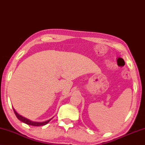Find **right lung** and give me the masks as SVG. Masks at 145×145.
<instances>
[{"instance_id": "right-lung-1", "label": "right lung", "mask_w": 145, "mask_h": 145, "mask_svg": "<svg viewBox=\"0 0 145 145\" xmlns=\"http://www.w3.org/2000/svg\"><path fill=\"white\" fill-rule=\"evenodd\" d=\"M14 110V113H15L16 117L18 118V119L20 120V121L24 122V123H25L26 124H27V125H33V126H41V125H46V124H47L48 122H49L50 120H52L50 119L48 120H46V121H42V122H35V121H31V120H28L27 119V118H24L23 117V116H22L21 115H20V114H18L17 112H16V111L15 110Z\"/></svg>"}]
</instances>
